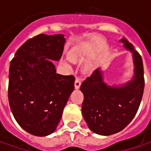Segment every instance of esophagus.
I'll list each match as a JSON object with an SVG mask.
<instances>
[{
    "mask_svg": "<svg viewBox=\"0 0 151 151\" xmlns=\"http://www.w3.org/2000/svg\"><path fill=\"white\" fill-rule=\"evenodd\" d=\"M81 80L79 78L76 79V81H75V88H76V89H79L80 86H81Z\"/></svg>",
    "mask_w": 151,
    "mask_h": 151,
    "instance_id": "esophagus-1",
    "label": "esophagus"
}]
</instances>
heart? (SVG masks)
I'll list each match as a JSON object with an SVG mask.
<instances>
[{"mask_svg": "<svg viewBox=\"0 0 151 151\" xmlns=\"http://www.w3.org/2000/svg\"><path fill=\"white\" fill-rule=\"evenodd\" d=\"M86 52L82 49H76L71 51L70 53V60L72 62H80V61L84 60L85 58H86ZM65 64L68 68H71L70 65V61L69 60H65Z\"/></svg>", "mask_w": 151, "mask_h": 151, "instance_id": "heart-1", "label": "heart"}]
</instances>
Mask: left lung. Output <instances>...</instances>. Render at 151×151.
Instances as JSON below:
<instances>
[{
  "label": "left lung",
  "mask_w": 151,
  "mask_h": 151,
  "mask_svg": "<svg viewBox=\"0 0 151 151\" xmlns=\"http://www.w3.org/2000/svg\"><path fill=\"white\" fill-rule=\"evenodd\" d=\"M120 42L133 55V79L125 84L108 86L103 81L102 71L98 68L81 86L84 95L83 118L91 130L100 135H111L123 130L134 118L144 93L142 58L126 38Z\"/></svg>",
  "instance_id": "1"
}]
</instances>
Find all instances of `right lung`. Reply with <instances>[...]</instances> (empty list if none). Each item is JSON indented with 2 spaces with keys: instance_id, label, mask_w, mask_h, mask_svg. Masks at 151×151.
Instances as JSON below:
<instances>
[{
  "instance_id": "obj_1",
  "label": "right lung",
  "mask_w": 151,
  "mask_h": 151,
  "mask_svg": "<svg viewBox=\"0 0 151 151\" xmlns=\"http://www.w3.org/2000/svg\"><path fill=\"white\" fill-rule=\"evenodd\" d=\"M63 34H39L21 46L10 63L8 100L21 127L35 136L54 133L74 90L75 77L56 73Z\"/></svg>"
}]
</instances>
